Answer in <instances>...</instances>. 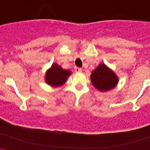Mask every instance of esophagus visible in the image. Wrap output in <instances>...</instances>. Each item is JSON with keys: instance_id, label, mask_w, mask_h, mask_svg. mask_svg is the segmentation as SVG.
<instances>
[{"instance_id": "1", "label": "esophagus", "mask_w": 150, "mask_h": 150, "mask_svg": "<svg viewBox=\"0 0 150 150\" xmlns=\"http://www.w3.org/2000/svg\"><path fill=\"white\" fill-rule=\"evenodd\" d=\"M75 71H76V73L82 72V68H79V67H75Z\"/></svg>"}]
</instances>
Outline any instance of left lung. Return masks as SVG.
Wrapping results in <instances>:
<instances>
[{"label": "left lung", "mask_w": 150, "mask_h": 150, "mask_svg": "<svg viewBox=\"0 0 150 150\" xmlns=\"http://www.w3.org/2000/svg\"><path fill=\"white\" fill-rule=\"evenodd\" d=\"M94 86L100 91H107L116 86L119 79L115 73L104 64H100L91 74Z\"/></svg>", "instance_id": "left-lung-1"}]
</instances>
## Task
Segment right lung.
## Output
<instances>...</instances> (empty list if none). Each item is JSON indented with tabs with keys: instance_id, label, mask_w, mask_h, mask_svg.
<instances>
[{
	"instance_id": "obj_1",
	"label": "right lung",
	"mask_w": 150,
	"mask_h": 150,
	"mask_svg": "<svg viewBox=\"0 0 150 150\" xmlns=\"http://www.w3.org/2000/svg\"><path fill=\"white\" fill-rule=\"evenodd\" d=\"M71 74V71L64 70L59 64L55 63L46 71L45 80L51 86H61L67 81V77Z\"/></svg>"
}]
</instances>
